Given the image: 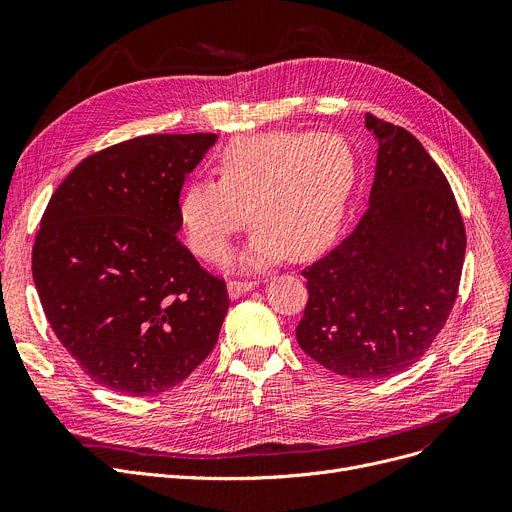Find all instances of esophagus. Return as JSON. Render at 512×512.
Returning <instances> with one entry per match:
<instances>
[{
  "label": "esophagus",
  "mask_w": 512,
  "mask_h": 512,
  "mask_svg": "<svg viewBox=\"0 0 512 512\" xmlns=\"http://www.w3.org/2000/svg\"><path fill=\"white\" fill-rule=\"evenodd\" d=\"M257 284H259V280H257V278L230 280V282H228V292H230V297H232V299H238V297H242V294H245V292L253 290Z\"/></svg>",
  "instance_id": "34e87169"
}]
</instances>
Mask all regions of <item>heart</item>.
Returning <instances> with one entry per match:
<instances>
[{"instance_id":"1","label":"heart","mask_w":512,"mask_h":512,"mask_svg":"<svg viewBox=\"0 0 512 512\" xmlns=\"http://www.w3.org/2000/svg\"><path fill=\"white\" fill-rule=\"evenodd\" d=\"M213 170L218 182L195 180L180 197L193 249L207 261H220L251 218L257 228L245 259L267 263L286 251L292 259L311 257L336 236L357 159L338 134L270 130L232 139Z\"/></svg>"}]
</instances>
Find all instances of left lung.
Masks as SVG:
<instances>
[{"label":"left lung","mask_w":512,"mask_h":512,"mask_svg":"<svg viewBox=\"0 0 512 512\" xmlns=\"http://www.w3.org/2000/svg\"><path fill=\"white\" fill-rule=\"evenodd\" d=\"M378 159L363 218L338 247L305 267L303 351L326 369L382 380L417 363L454 307L465 224L452 188L402 126L365 116Z\"/></svg>","instance_id":"obj_1"}]
</instances>
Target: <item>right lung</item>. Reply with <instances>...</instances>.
<instances>
[{
	"label": "right lung",
	"instance_id": "1",
	"mask_svg": "<svg viewBox=\"0 0 512 512\" xmlns=\"http://www.w3.org/2000/svg\"><path fill=\"white\" fill-rule=\"evenodd\" d=\"M218 134H145L101 149L51 195L33 280L51 330L89 378L153 396L213 351L226 282L178 240L180 191Z\"/></svg>",
	"mask_w": 512,
	"mask_h": 512
}]
</instances>
